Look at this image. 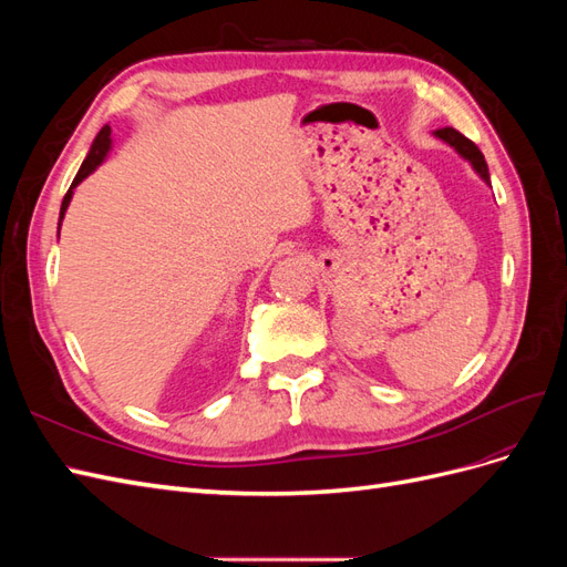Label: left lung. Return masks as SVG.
<instances>
[{"mask_svg":"<svg viewBox=\"0 0 567 567\" xmlns=\"http://www.w3.org/2000/svg\"><path fill=\"white\" fill-rule=\"evenodd\" d=\"M435 136H440L442 142H447L450 146H454L458 156L466 158V161L473 165L475 173L489 184V173H487L485 156H483V153H480V148H477L471 140H466V136H463L461 132H456L454 127H442V130H435Z\"/></svg>","mask_w":567,"mask_h":567,"instance_id":"left-lung-1","label":"left lung"}]
</instances>
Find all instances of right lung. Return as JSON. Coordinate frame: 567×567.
<instances>
[{
  "mask_svg": "<svg viewBox=\"0 0 567 567\" xmlns=\"http://www.w3.org/2000/svg\"><path fill=\"white\" fill-rule=\"evenodd\" d=\"M109 148H111V127L106 125V127H101V132L96 134V140H94V144H92L90 153H87V158H84V163L80 165V169H78V175H75L71 188H68V194L63 196L61 215H59V229H61V219H63V215H65V210H68V205H71L73 188H75L84 177H90L101 163H104V158L109 156Z\"/></svg>",
  "mask_w": 567,
  "mask_h": 567,
  "instance_id": "right-lung-1",
  "label": "right lung"
}]
</instances>
